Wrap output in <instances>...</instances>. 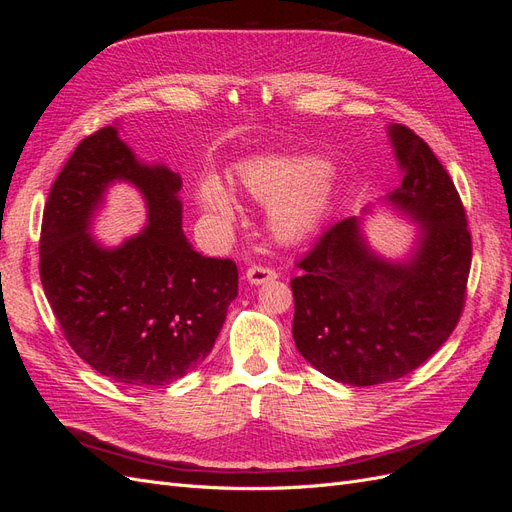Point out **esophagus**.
<instances>
[{
	"instance_id": "esophagus-1",
	"label": "esophagus",
	"mask_w": 512,
	"mask_h": 512,
	"mask_svg": "<svg viewBox=\"0 0 512 512\" xmlns=\"http://www.w3.org/2000/svg\"><path fill=\"white\" fill-rule=\"evenodd\" d=\"M245 277H247V282L250 284H265V282H271V280H275L277 277V273H275V269H269V267H262V265H254V267H250L245 271Z\"/></svg>"
}]
</instances>
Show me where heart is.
Returning <instances> with one entry per match:
<instances>
[{"label":"heart","mask_w":512,"mask_h":512,"mask_svg":"<svg viewBox=\"0 0 512 512\" xmlns=\"http://www.w3.org/2000/svg\"><path fill=\"white\" fill-rule=\"evenodd\" d=\"M239 183L245 194L271 205L269 226L273 235L292 243L312 232L329 209L335 177L331 168L309 156H269L239 166ZM198 203L222 224L235 218V196L218 177L198 183Z\"/></svg>","instance_id":"1"}]
</instances>
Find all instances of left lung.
Returning a JSON list of instances; mask_svg holds the SVG:
<instances>
[{"label":"left lung","mask_w":512,"mask_h":512,"mask_svg":"<svg viewBox=\"0 0 512 512\" xmlns=\"http://www.w3.org/2000/svg\"><path fill=\"white\" fill-rule=\"evenodd\" d=\"M401 185L386 203L418 224L410 258L371 250L361 218L322 232L290 282L292 335L303 359L324 376L374 386L408 376L457 327L466 303L472 237L446 168L406 126H389Z\"/></svg>","instance_id":"obj_1"}]
</instances>
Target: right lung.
<instances>
[{
	"instance_id": "1",
	"label": "right lung",
	"mask_w": 512,
	"mask_h": 512,
	"mask_svg": "<svg viewBox=\"0 0 512 512\" xmlns=\"http://www.w3.org/2000/svg\"><path fill=\"white\" fill-rule=\"evenodd\" d=\"M115 180L144 194L148 226L104 248L88 228ZM179 190L177 173L138 162L106 126L74 149L44 207L40 280L59 327L87 365L128 386H164L203 363L237 297L235 262L185 239Z\"/></svg>"
}]
</instances>
